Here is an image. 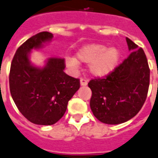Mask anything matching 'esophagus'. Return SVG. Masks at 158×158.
Here are the masks:
<instances>
[{"label": "esophagus", "instance_id": "34e87169", "mask_svg": "<svg viewBox=\"0 0 158 158\" xmlns=\"http://www.w3.org/2000/svg\"><path fill=\"white\" fill-rule=\"evenodd\" d=\"M80 83H81V85H83V86H84V85H87L88 81L87 80H85V79H84V78H81V79L80 80Z\"/></svg>", "mask_w": 158, "mask_h": 158}]
</instances>
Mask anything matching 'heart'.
<instances>
[{
    "label": "heart",
    "mask_w": 158,
    "mask_h": 158,
    "mask_svg": "<svg viewBox=\"0 0 158 158\" xmlns=\"http://www.w3.org/2000/svg\"><path fill=\"white\" fill-rule=\"evenodd\" d=\"M120 52L116 48H110L101 44H90L83 46L77 52V58L66 57V65L76 69L79 62L89 64V72L96 77L110 75L118 65Z\"/></svg>",
    "instance_id": "obj_1"
}]
</instances>
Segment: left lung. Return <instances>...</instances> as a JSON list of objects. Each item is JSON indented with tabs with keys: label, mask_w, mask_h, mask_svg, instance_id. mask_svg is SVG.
<instances>
[{
	"label": "left lung",
	"mask_w": 158,
	"mask_h": 158,
	"mask_svg": "<svg viewBox=\"0 0 158 158\" xmlns=\"http://www.w3.org/2000/svg\"><path fill=\"white\" fill-rule=\"evenodd\" d=\"M131 53L114 72L104 78L90 80V106L97 119L118 124L136 115L146 101L150 69L142 48L126 38Z\"/></svg>",
	"instance_id": "left-lung-1"
}]
</instances>
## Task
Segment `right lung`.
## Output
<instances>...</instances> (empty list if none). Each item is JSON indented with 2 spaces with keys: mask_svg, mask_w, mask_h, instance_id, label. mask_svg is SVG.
<instances>
[{
  "mask_svg": "<svg viewBox=\"0 0 158 158\" xmlns=\"http://www.w3.org/2000/svg\"><path fill=\"white\" fill-rule=\"evenodd\" d=\"M49 32H40L20 45L12 59L10 90L19 112L31 123L52 125L65 114L68 101L80 88V80L67 75L65 61L50 57L44 68L33 66L29 55L52 40Z\"/></svg>",
  "mask_w": 158,
  "mask_h": 158,
  "instance_id": "add662e5",
  "label": "right lung"
}]
</instances>
